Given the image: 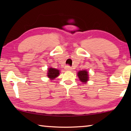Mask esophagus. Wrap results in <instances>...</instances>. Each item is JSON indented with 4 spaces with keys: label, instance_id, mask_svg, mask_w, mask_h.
I'll list each match as a JSON object with an SVG mask.
<instances>
[{
    "label": "esophagus",
    "instance_id": "34e87169",
    "mask_svg": "<svg viewBox=\"0 0 131 131\" xmlns=\"http://www.w3.org/2000/svg\"><path fill=\"white\" fill-rule=\"evenodd\" d=\"M65 69L66 70H72V68H71L69 65L65 66Z\"/></svg>",
    "mask_w": 131,
    "mask_h": 131
}]
</instances>
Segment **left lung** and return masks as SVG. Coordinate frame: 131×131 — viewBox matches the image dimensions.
<instances>
[{"instance_id": "8db88e82", "label": "left lung", "mask_w": 131, "mask_h": 131, "mask_svg": "<svg viewBox=\"0 0 131 131\" xmlns=\"http://www.w3.org/2000/svg\"><path fill=\"white\" fill-rule=\"evenodd\" d=\"M78 77L81 82L83 83H85L88 80V72L85 70H81L79 71L78 72Z\"/></svg>"}]
</instances>
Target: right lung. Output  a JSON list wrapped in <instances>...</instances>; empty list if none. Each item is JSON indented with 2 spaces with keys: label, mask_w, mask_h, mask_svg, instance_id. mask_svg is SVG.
Returning a JSON list of instances; mask_svg holds the SVG:
<instances>
[{
  "label": "right lung",
  "mask_w": 131,
  "mask_h": 131,
  "mask_svg": "<svg viewBox=\"0 0 131 131\" xmlns=\"http://www.w3.org/2000/svg\"><path fill=\"white\" fill-rule=\"evenodd\" d=\"M48 73H47V76L48 77V78H50L51 79L53 80L55 79V77H57V76H59V72L58 69H54V68H49V69L48 70Z\"/></svg>",
  "instance_id": "add662e5"
}]
</instances>
